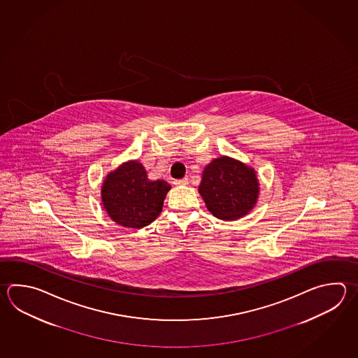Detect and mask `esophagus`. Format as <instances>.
Here are the masks:
<instances>
[{
  "instance_id": "1",
  "label": "esophagus",
  "mask_w": 358,
  "mask_h": 358,
  "mask_svg": "<svg viewBox=\"0 0 358 358\" xmlns=\"http://www.w3.org/2000/svg\"><path fill=\"white\" fill-rule=\"evenodd\" d=\"M173 183H175L176 186H181V185H187L189 183V178H181V180H176V181H173Z\"/></svg>"
}]
</instances>
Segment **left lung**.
Returning a JSON list of instances; mask_svg holds the SVG:
<instances>
[{
  "label": "left lung",
  "instance_id": "left-lung-1",
  "mask_svg": "<svg viewBox=\"0 0 358 358\" xmlns=\"http://www.w3.org/2000/svg\"><path fill=\"white\" fill-rule=\"evenodd\" d=\"M259 186L254 168L222 155L204 168L199 194L215 218L237 220L255 208Z\"/></svg>",
  "mask_w": 358,
  "mask_h": 358
}]
</instances>
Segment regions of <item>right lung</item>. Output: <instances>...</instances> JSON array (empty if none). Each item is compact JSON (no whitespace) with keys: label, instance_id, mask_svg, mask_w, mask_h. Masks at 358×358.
<instances>
[{"label":"right lung","instance_id":"add662e5","mask_svg":"<svg viewBox=\"0 0 358 358\" xmlns=\"http://www.w3.org/2000/svg\"><path fill=\"white\" fill-rule=\"evenodd\" d=\"M171 185L148 178L145 168L136 159L124 162L106 176L101 197L104 210L120 226L143 228L161 214Z\"/></svg>","mask_w":358,"mask_h":358}]
</instances>
